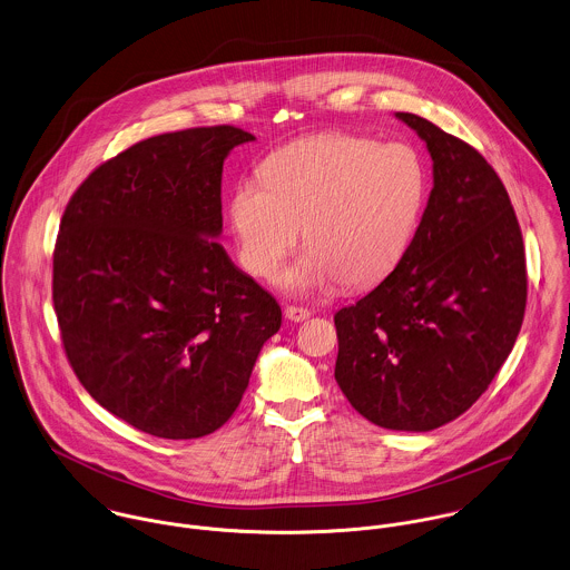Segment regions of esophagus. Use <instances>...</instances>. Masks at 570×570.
<instances>
[{
	"label": "esophagus",
	"mask_w": 570,
	"mask_h": 570,
	"mask_svg": "<svg viewBox=\"0 0 570 570\" xmlns=\"http://www.w3.org/2000/svg\"><path fill=\"white\" fill-rule=\"evenodd\" d=\"M284 315H286V320L299 324V322H306V320L311 317V311H308V308H302V306H286Z\"/></svg>",
	"instance_id": "esophagus-1"
}]
</instances>
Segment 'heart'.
I'll list each match as a JSON object with an SVG mask.
<instances>
[{"mask_svg": "<svg viewBox=\"0 0 570 570\" xmlns=\"http://www.w3.org/2000/svg\"><path fill=\"white\" fill-rule=\"evenodd\" d=\"M425 196L428 174L412 147L320 134L268 156L262 178L237 183L228 218L237 257L255 277L279 266L304 227L308 248L275 284L308 295L387 277L416 235Z\"/></svg>", "mask_w": 570, "mask_h": 570, "instance_id": "1", "label": "heart"}]
</instances>
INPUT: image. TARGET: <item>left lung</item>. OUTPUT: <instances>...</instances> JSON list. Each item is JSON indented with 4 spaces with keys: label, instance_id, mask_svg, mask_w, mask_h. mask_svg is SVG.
I'll return each instance as SVG.
<instances>
[{
    "label": "left lung",
    "instance_id": "8db88e82",
    "mask_svg": "<svg viewBox=\"0 0 570 570\" xmlns=\"http://www.w3.org/2000/svg\"><path fill=\"white\" fill-rule=\"evenodd\" d=\"M434 187L401 264L335 315V379L370 423L430 432L466 412L507 361L527 308L522 233L493 167L428 118Z\"/></svg>",
    "mask_w": 570,
    "mask_h": 570
}]
</instances>
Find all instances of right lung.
I'll return each instance as SVG.
<instances>
[{"instance_id":"obj_1","label":"right lung","mask_w":570,"mask_h":570,"mask_svg":"<svg viewBox=\"0 0 570 570\" xmlns=\"http://www.w3.org/2000/svg\"><path fill=\"white\" fill-rule=\"evenodd\" d=\"M255 140L233 127L151 136L70 198L52 257L68 361L90 396L169 441L214 434L237 410L282 308L223 233V165Z\"/></svg>"}]
</instances>
